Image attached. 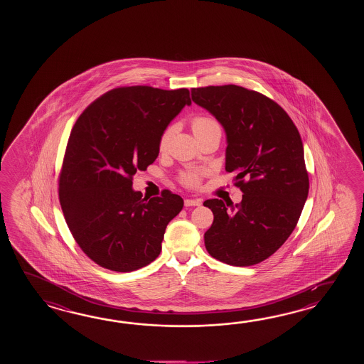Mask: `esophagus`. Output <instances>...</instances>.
<instances>
[{
	"instance_id": "obj_1",
	"label": "esophagus",
	"mask_w": 364,
	"mask_h": 364,
	"mask_svg": "<svg viewBox=\"0 0 364 364\" xmlns=\"http://www.w3.org/2000/svg\"><path fill=\"white\" fill-rule=\"evenodd\" d=\"M200 199H186L185 205L186 207H198L200 205Z\"/></svg>"
}]
</instances>
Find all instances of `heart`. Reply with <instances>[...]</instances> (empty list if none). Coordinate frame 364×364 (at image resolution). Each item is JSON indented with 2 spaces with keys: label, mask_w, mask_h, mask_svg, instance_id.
<instances>
[{
  "label": "heart",
  "mask_w": 364,
  "mask_h": 364,
  "mask_svg": "<svg viewBox=\"0 0 364 364\" xmlns=\"http://www.w3.org/2000/svg\"><path fill=\"white\" fill-rule=\"evenodd\" d=\"M218 124L213 118H209V117H196L193 121V132H201V130H207L210 127H217ZM174 134V127L171 126L168 127L163 135H161V139H160V151H165L168 146H169V141H171V136ZM201 173L199 171H187L183 176H182V182L186 186H190V187H195V186L199 185L200 182Z\"/></svg>",
  "instance_id": "b5f03b06"
}]
</instances>
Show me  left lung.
I'll use <instances>...</instances> for the list:
<instances>
[{
  "label": "left lung",
  "instance_id": "8db88e82",
  "mask_svg": "<svg viewBox=\"0 0 364 364\" xmlns=\"http://www.w3.org/2000/svg\"><path fill=\"white\" fill-rule=\"evenodd\" d=\"M191 97L224 127L225 169L243 193L237 205L204 201L215 216L205 248L234 267L260 263L290 237L309 196L299 132L277 102L240 85L193 88Z\"/></svg>",
  "mask_w": 364,
  "mask_h": 364
}]
</instances>
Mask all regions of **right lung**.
Returning <instances> with one entry per match:
<instances>
[{
	"mask_svg": "<svg viewBox=\"0 0 364 364\" xmlns=\"http://www.w3.org/2000/svg\"><path fill=\"white\" fill-rule=\"evenodd\" d=\"M186 105L187 88L122 87L93 101L74 124L60 203L79 247L102 268L136 271L160 255L183 199L164 190L148 200L132 188V177L157 159L161 135Z\"/></svg>",
	"mask_w": 364,
	"mask_h": 364,
	"instance_id": "add662e5",
	"label": "right lung"
}]
</instances>
